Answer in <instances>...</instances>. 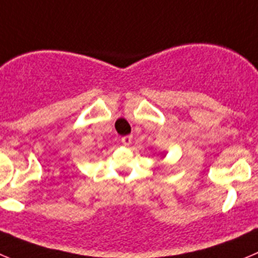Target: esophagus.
I'll use <instances>...</instances> for the list:
<instances>
[{"label": "esophagus", "instance_id": "obj_1", "mask_svg": "<svg viewBox=\"0 0 258 258\" xmlns=\"http://www.w3.org/2000/svg\"><path fill=\"white\" fill-rule=\"evenodd\" d=\"M131 143H132V136H131V135H127V136L122 137V144H123V145L128 146V145H131Z\"/></svg>", "mask_w": 258, "mask_h": 258}]
</instances>
